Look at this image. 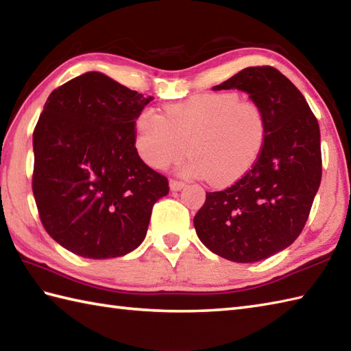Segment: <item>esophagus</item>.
<instances>
[{
	"mask_svg": "<svg viewBox=\"0 0 351 351\" xmlns=\"http://www.w3.org/2000/svg\"><path fill=\"white\" fill-rule=\"evenodd\" d=\"M169 185H170V190H171V191H180V190H182V189L185 187L184 182L176 181V180H170Z\"/></svg>",
	"mask_w": 351,
	"mask_h": 351,
	"instance_id": "1",
	"label": "esophagus"
}]
</instances>
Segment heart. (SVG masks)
<instances>
[{
    "label": "heart",
    "instance_id": "obj_1",
    "mask_svg": "<svg viewBox=\"0 0 351 351\" xmlns=\"http://www.w3.org/2000/svg\"><path fill=\"white\" fill-rule=\"evenodd\" d=\"M267 137L264 110L232 92L200 93L170 104L164 116L143 108L134 122V149L146 166L162 170L187 152L182 175L215 185L240 180L259 158Z\"/></svg>",
    "mask_w": 351,
    "mask_h": 351
}]
</instances>
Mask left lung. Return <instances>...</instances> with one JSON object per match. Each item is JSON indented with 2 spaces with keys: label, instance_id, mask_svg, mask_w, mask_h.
<instances>
[{
  "label": "left lung",
  "instance_id": "left-lung-1",
  "mask_svg": "<svg viewBox=\"0 0 351 351\" xmlns=\"http://www.w3.org/2000/svg\"><path fill=\"white\" fill-rule=\"evenodd\" d=\"M230 88L264 110L265 143L241 180L206 193L193 221L213 253L249 264L287 249L300 235L322 182L319 126L299 88L271 66L245 68L213 90Z\"/></svg>",
  "mask_w": 351,
  "mask_h": 351
}]
</instances>
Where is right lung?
Here are the masks:
<instances>
[{"instance_id":"add662e5","label":"right lung","mask_w":351,"mask_h":351,"mask_svg":"<svg viewBox=\"0 0 351 351\" xmlns=\"http://www.w3.org/2000/svg\"><path fill=\"white\" fill-rule=\"evenodd\" d=\"M154 98L106 73L56 88L33 132V195L54 240L90 259L123 256L145 240L167 178L138 158L134 122Z\"/></svg>"}]
</instances>
